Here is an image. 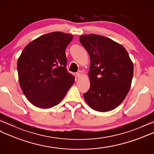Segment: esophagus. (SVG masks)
Instances as JSON below:
<instances>
[{
    "label": "esophagus",
    "mask_w": 154,
    "mask_h": 154,
    "mask_svg": "<svg viewBox=\"0 0 154 154\" xmlns=\"http://www.w3.org/2000/svg\"><path fill=\"white\" fill-rule=\"evenodd\" d=\"M82 72L81 70L78 71V72H76V76H77L78 78H80V77H81V76H82Z\"/></svg>",
    "instance_id": "esophagus-1"
}]
</instances>
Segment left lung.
Wrapping results in <instances>:
<instances>
[{"instance_id":"obj_1","label":"left lung","mask_w":154,"mask_h":154,"mask_svg":"<svg viewBox=\"0 0 154 154\" xmlns=\"http://www.w3.org/2000/svg\"><path fill=\"white\" fill-rule=\"evenodd\" d=\"M80 42L90 57V88L84 94L92 109L108 112L120 104L128 93L133 64L125 48L105 36L84 35Z\"/></svg>"}]
</instances>
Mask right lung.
I'll return each mask as SVG.
<instances>
[{"instance_id": "right-lung-1", "label": "right lung", "mask_w": 154, "mask_h": 154, "mask_svg": "<svg viewBox=\"0 0 154 154\" xmlns=\"http://www.w3.org/2000/svg\"><path fill=\"white\" fill-rule=\"evenodd\" d=\"M73 36L53 32L39 36L25 46L18 58L19 82L34 106L50 108L63 99L74 82L66 70L65 49Z\"/></svg>"}]
</instances>
